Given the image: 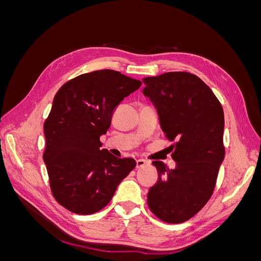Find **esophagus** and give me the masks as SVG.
<instances>
[{"instance_id": "esophagus-1", "label": "esophagus", "mask_w": 261, "mask_h": 261, "mask_svg": "<svg viewBox=\"0 0 261 261\" xmlns=\"http://www.w3.org/2000/svg\"><path fill=\"white\" fill-rule=\"evenodd\" d=\"M150 164L149 161L147 160H144V159H138L136 161V167L139 169V168H144V167H148V165Z\"/></svg>"}]
</instances>
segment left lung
I'll use <instances>...</instances> for the list:
<instances>
[{
	"label": "left lung",
	"instance_id": "1",
	"mask_svg": "<svg viewBox=\"0 0 261 261\" xmlns=\"http://www.w3.org/2000/svg\"><path fill=\"white\" fill-rule=\"evenodd\" d=\"M143 82V93L156 109L162 130L176 139L175 169L152 162L159 179L149 189L148 206L164 222H185L215 189L225 153L223 109L209 87L191 73L171 72Z\"/></svg>",
	"mask_w": 261,
	"mask_h": 261
}]
</instances>
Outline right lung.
I'll use <instances>...</instances> for the list:
<instances>
[{
    "label": "right lung",
    "instance_id": "add662e5",
    "mask_svg": "<svg viewBox=\"0 0 261 261\" xmlns=\"http://www.w3.org/2000/svg\"><path fill=\"white\" fill-rule=\"evenodd\" d=\"M141 82L112 69L83 74L63 85L44 122L43 161L57 201L78 215L105 208L136 167L132 158L101 149L115 107Z\"/></svg>",
    "mask_w": 261,
    "mask_h": 261
}]
</instances>
